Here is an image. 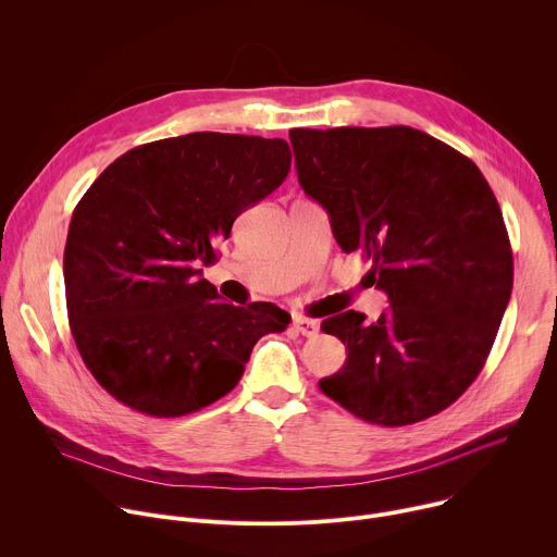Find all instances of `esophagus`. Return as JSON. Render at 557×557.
<instances>
[{"instance_id":"1","label":"esophagus","mask_w":557,"mask_h":557,"mask_svg":"<svg viewBox=\"0 0 557 557\" xmlns=\"http://www.w3.org/2000/svg\"><path fill=\"white\" fill-rule=\"evenodd\" d=\"M293 331L304 335V337H314L320 333V324L312 322V320H304V317H295L293 320Z\"/></svg>"}]
</instances>
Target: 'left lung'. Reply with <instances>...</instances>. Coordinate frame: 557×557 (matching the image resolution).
<instances>
[{"mask_svg":"<svg viewBox=\"0 0 557 557\" xmlns=\"http://www.w3.org/2000/svg\"><path fill=\"white\" fill-rule=\"evenodd\" d=\"M301 189L337 245L372 262L389 308L346 310L322 331L348 359L320 389L383 428L425 421L473 383L511 297L513 258L498 200L467 156L406 125L290 129Z\"/></svg>","mask_w":557,"mask_h":557,"instance_id":"left-lung-1","label":"left lung"}]
</instances>
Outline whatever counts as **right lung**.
I'll list each match as a JSON object with an SVG mask.
<instances>
[{
	"mask_svg": "<svg viewBox=\"0 0 557 557\" xmlns=\"http://www.w3.org/2000/svg\"><path fill=\"white\" fill-rule=\"evenodd\" d=\"M290 170L282 138L194 132L134 147L78 200L63 251L67 320L92 376L161 419L228 394L253 346L282 333L275 304L220 301L200 267L233 220Z\"/></svg>",
	"mask_w": 557,
	"mask_h": 557,
	"instance_id": "1",
	"label": "right lung"
}]
</instances>
